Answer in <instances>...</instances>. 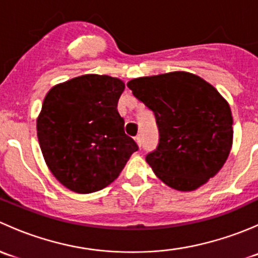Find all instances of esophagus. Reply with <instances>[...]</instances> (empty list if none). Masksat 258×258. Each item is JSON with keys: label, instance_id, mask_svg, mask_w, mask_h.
<instances>
[{"label": "esophagus", "instance_id": "1", "mask_svg": "<svg viewBox=\"0 0 258 258\" xmlns=\"http://www.w3.org/2000/svg\"><path fill=\"white\" fill-rule=\"evenodd\" d=\"M135 141H136V144L139 145V147H141V145H142V139H141V136H136L135 137Z\"/></svg>", "mask_w": 258, "mask_h": 258}]
</instances>
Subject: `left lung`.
<instances>
[{"mask_svg":"<svg viewBox=\"0 0 258 258\" xmlns=\"http://www.w3.org/2000/svg\"><path fill=\"white\" fill-rule=\"evenodd\" d=\"M127 87L155 113L160 140L146 161L161 181L194 191L222 168L232 147L233 119L212 85L177 71L131 80Z\"/></svg>","mask_w":258,"mask_h":258,"instance_id":"8db88e82","label":"left lung"}]
</instances>
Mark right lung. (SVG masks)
<instances>
[{"mask_svg": "<svg viewBox=\"0 0 258 258\" xmlns=\"http://www.w3.org/2000/svg\"><path fill=\"white\" fill-rule=\"evenodd\" d=\"M123 90L116 77L83 75L46 95L37 118L38 142L52 175L71 191L105 188L139 150L117 111Z\"/></svg>", "mask_w": 258, "mask_h": 258, "instance_id": "1", "label": "right lung"}]
</instances>
